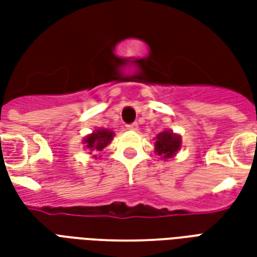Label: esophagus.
<instances>
[{"mask_svg":"<svg viewBox=\"0 0 257 257\" xmlns=\"http://www.w3.org/2000/svg\"><path fill=\"white\" fill-rule=\"evenodd\" d=\"M126 129H128V131H138V123H129V125H126Z\"/></svg>","mask_w":257,"mask_h":257,"instance_id":"esophagus-1","label":"esophagus"}]
</instances>
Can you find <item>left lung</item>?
<instances>
[{
  "mask_svg": "<svg viewBox=\"0 0 257 257\" xmlns=\"http://www.w3.org/2000/svg\"><path fill=\"white\" fill-rule=\"evenodd\" d=\"M180 149H182V136L175 134L171 129H165L156 136L154 151L161 157V160H171L176 157Z\"/></svg>",
  "mask_w": 257,
  "mask_h": 257,
  "instance_id": "8db88e82",
  "label": "left lung"
}]
</instances>
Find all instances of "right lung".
<instances>
[{"instance_id":"right-lung-1","label":"right lung","mask_w":257,"mask_h":257,"mask_svg":"<svg viewBox=\"0 0 257 257\" xmlns=\"http://www.w3.org/2000/svg\"><path fill=\"white\" fill-rule=\"evenodd\" d=\"M112 139H114V132L112 131L97 128L92 134L85 136L82 139V145H84V149L89 151L88 154H90L92 158H97L95 153L103 151V149H106L107 146L111 143Z\"/></svg>"}]
</instances>
